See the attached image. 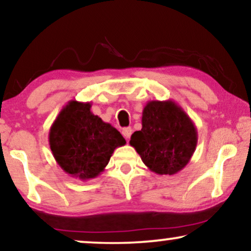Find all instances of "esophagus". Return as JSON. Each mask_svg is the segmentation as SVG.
<instances>
[{
	"mask_svg": "<svg viewBox=\"0 0 251 251\" xmlns=\"http://www.w3.org/2000/svg\"><path fill=\"white\" fill-rule=\"evenodd\" d=\"M131 133H132V129L131 128H125L122 130V135L125 137L126 139H129L130 137H131Z\"/></svg>",
	"mask_w": 251,
	"mask_h": 251,
	"instance_id": "34e87169",
	"label": "esophagus"
}]
</instances>
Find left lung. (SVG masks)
I'll return each instance as SVG.
<instances>
[{"label":"left lung","instance_id":"left-lung-1","mask_svg":"<svg viewBox=\"0 0 251 251\" xmlns=\"http://www.w3.org/2000/svg\"><path fill=\"white\" fill-rule=\"evenodd\" d=\"M142 130L130 145L144 164L157 175H175L190 162L198 144V131L186 112L174 100H151L142 116Z\"/></svg>","mask_w":251,"mask_h":251}]
</instances>
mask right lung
I'll use <instances>...</instances> for the list:
<instances>
[{
	"mask_svg": "<svg viewBox=\"0 0 251 251\" xmlns=\"http://www.w3.org/2000/svg\"><path fill=\"white\" fill-rule=\"evenodd\" d=\"M125 144L114 126L92 114L90 102L68 101L49 131L54 160L65 173L81 180L98 177L114 151Z\"/></svg>",
	"mask_w": 251,
	"mask_h": 251,
	"instance_id": "right-lung-1",
	"label": "right lung"
}]
</instances>
